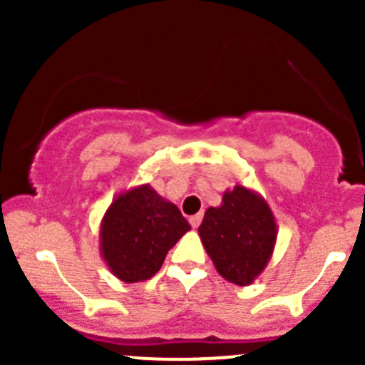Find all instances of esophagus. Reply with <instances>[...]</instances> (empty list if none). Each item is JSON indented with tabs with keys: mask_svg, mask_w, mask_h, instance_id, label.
I'll use <instances>...</instances> for the list:
<instances>
[{
	"mask_svg": "<svg viewBox=\"0 0 365 365\" xmlns=\"http://www.w3.org/2000/svg\"><path fill=\"white\" fill-rule=\"evenodd\" d=\"M201 219H203V213H196V215H192V217H190V219H189V222H190V226H192V227H197V226H200V224H201Z\"/></svg>",
	"mask_w": 365,
	"mask_h": 365,
	"instance_id": "obj_1",
	"label": "esophagus"
}]
</instances>
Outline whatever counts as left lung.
Here are the masks:
<instances>
[{"label": "left lung", "instance_id": "obj_1", "mask_svg": "<svg viewBox=\"0 0 365 365\" xmlns=\"http://www.w3.org/2000/svg\"><path fill=\"white\" fill-rule=\"evenodd\" d=\"M197 233L217 272L233 284L249 286L274 254L277 222L261 194L237 183L222 194L220 206L206 210Z\"/></svg>", "mask_w": 365, "mask_h": 365}]
</instances>
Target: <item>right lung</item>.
I'll use <instances>...</instances> for the list:
<instances>
[{"label": "right lung", "mask_w": 365, "mask_h": 365, "mask_svg": "<svg viewBox=\"0 0 365 365\" xmlns=\"http://www.w3.org/2000/svg\"><path fill=\"white\" fill-rule=\"evenodd\" d=\"M190 230L171 201L148 183L118 194L101 222V254L114 277L143 282L160 270L169 249Z\"/></svg>", "instance_id": "right-lung-1"}]
</instances>
